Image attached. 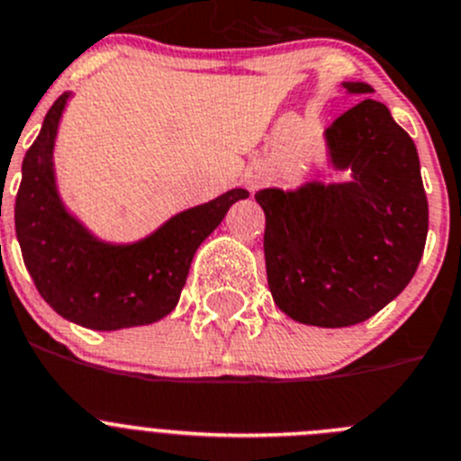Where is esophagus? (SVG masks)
Instances as JSON below:
<instances>
[{
	"instance_id": "esophagus-1",
	"label": "esophagus",
	"mask_w": 461,
	"mask_h": 461,
	"mask_svg": "<svg viewBox=\"0 0 461 461\" xmlns=\"http://www.w3.org/2000/svg\"><path fill=\"white\" fill-rule=\"evenodd\" d=\"M257 184H259V182H250V186H257Z\"/></svg>"
}]
</instances>
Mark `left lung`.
Listing matches in <instances>:
<instances>
[{"label":"left lung","mask_w":461,"mask_h":461,"mask_svg":"<svg viewBox=\"0 0 461 461\" xmlns=\"http://www.w3.org/2000/svg\"><path fill=\"white\" fill-rule=\"evenodd\" d=\"M348 95H371L343 81ZM325 161L348 182L261 188L264 255L275 304L313 328H350L398 298L428 239V197L410 133L373 97L325 131Z\"/></svg>","instance_id":"8db88e82"}]
</instances>
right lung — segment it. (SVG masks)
Segmentation results:
<instances>
[{
    "instance_id": "add662e5",
    "label": "right lung",
    "mask_w": 461,
    "mask_h": 461,
    "mask_svg": "<svg viewBox=\"0 0 461 461\" xmlns=\"http://www.w3.org/2000/svg\"><path fill=\"white\" fill-rule=\"evenodd\" d=\"M70 97L68 90L47 111L23 161L15 231L24 266L42 300L81 328L115 332L152 325L177 307L197 248L250 193L231 188L179 211L139 240L100 239L68 209L56 179V136Z\"/></svg>"
}]
</instances>
